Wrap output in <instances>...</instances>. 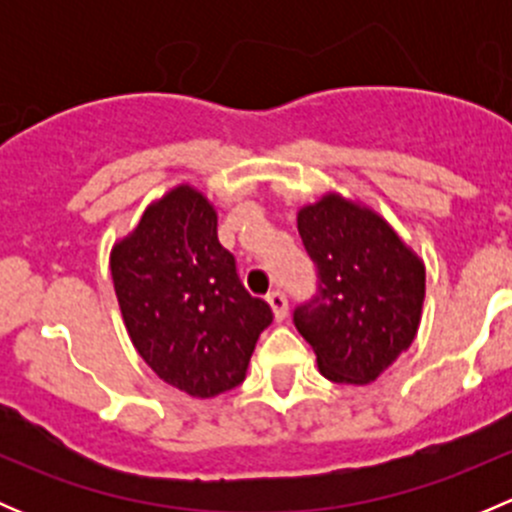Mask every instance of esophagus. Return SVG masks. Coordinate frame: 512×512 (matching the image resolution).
I'll use <instances>...</instances> for the list:
<instances>
[{
    "instance_id": "34e87169",
    "label": "esophagus",
    "mask_w": 512,
    "mask_h": 512,
    "mask_svg": "<svg viewBox=\"0 0 512 512\" xmlns=\"http://www.w3.org/2000/svg\"><path fill=\"white\" fill-rule=\"evenodd\" d=\"M267 302H270V307H272V312H275L277 322H282V319L287 317V297H285V292L275 289V292L267 294Z\"/></svg>"
}]
</instances>
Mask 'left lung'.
<instances>
[{
    "label": "left lung",
    "mask_w": 512,
    "mask_h": 512,
    "mask_svg": "<svg viewBox=\"0 0 512 512\" xmlns=\"http://www.w3.org/2000/svg\"><path fill=\"white\" fill-rule=\"evenodd\" d=\"M297 230L317 265V294L294 309V327L322 376L371 384L414 342L423 262L381 215L337 193L299 210Z\"/></svg>",
    "instance_id": "8db88e82"
}]
</instances>
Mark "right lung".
Instances as JSON below:
<instances>
[{
	"instance_id": "obj_1",
	"label": "right lung",
	"mask_w": 512,
	"mask_h": 512,
	"mask_svg": "<svg viewBox=\"0 0 512 512\" xmlns=\"http://www.w3.org/2000/svg\"><path fill=\"white\" fill-rule=\"evenodd\" d=\"M111 275L136 352L175 389L210 399L245 381L272 309L240 282L203 193L178 185L113 245Z\"/></svg>"
}]
</instances>
